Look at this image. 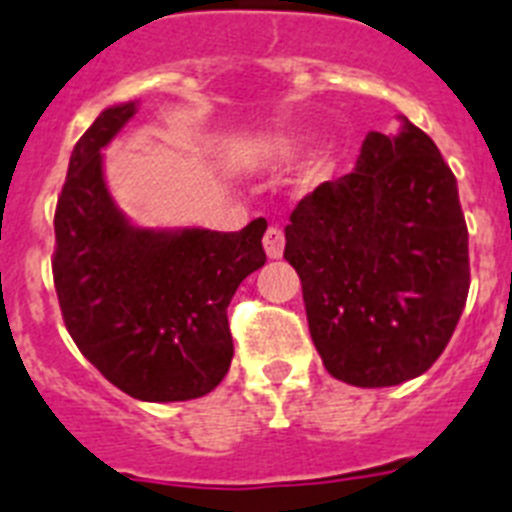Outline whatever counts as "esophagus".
Masks as SVG:
<instances>
[{
	"label": "esophagus",
	"instance_id": "1",
	"mask_svg": "<svg viewBox=\"0 0 512 512\" xmlns=\"http://www.w3.org/2000/svg\"><path fill=\"white\" fill-rule=\"evenodd\" d=\"M262 244H265V252H268L270 260H278L283 255V244H286V237H283V231L278 226H270L265 231V237H262Z\"/></svg>",
	"mask_w": 512,
	"mask_h": 512
}]
</instances>
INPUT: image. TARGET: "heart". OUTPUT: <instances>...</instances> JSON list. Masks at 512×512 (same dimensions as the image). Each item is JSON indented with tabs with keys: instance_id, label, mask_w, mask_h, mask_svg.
Masks as SVG:
<instances>
[{
	"instance_id": "1",
	"label": "heart",
	"mask_w": 512,
	"mask_h": 512,
	"mask_svg": "<svg viewBox=\"0 0 512 512\" xmlns=\"http://www.w3.org/2000/svg\"><path fill=\"white\" fill-rule=\"evenodd\" d=\"M265 149H268V151H273V149H283V144H270V146H265Z\"/></svg>"
}]
</instances>
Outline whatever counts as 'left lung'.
Returning <instances> with one entry per match:
<instances>
[{
	"label": "left lung",
	"instance_id": "8db88e82",
	"mask_svg": "<svg viewBox=\"0 0 512 512\" xmlns=\"http://www.w3.org/2000/svg\"><path fill=\"white\" fill-rule=\"evenodd\" d=\"M311 340L345 384L397 386L446 350L469 293V231L451 167L402 118L371 131L350 175L293 208L283 252Z\"/></svg>",
	"mask_w": 512,
	"mask_h": 512
}]
</instances>
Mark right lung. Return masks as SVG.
Returning a JSON list of instances; mask_svg holds the SVG:
<instances>
[{"instance_id":"right-lung-1","label":"right lung","mask_w":512,"mask_h":512,"mask_svg":"<svg viewBox=\"0 0 512 512\" xmlns=\"http://www.w3.org/2000/svg\"><path fill=\"white\" fill-rule=\"evenodd\" d=\"M136 102L102 110L69 159L53 229V286L71 340L97 371L141 402H185L221 384L234 342L226 306L265 265L255 219L242 231L141 229L102 177V146Z\"/></svg>"}]
</instances>
